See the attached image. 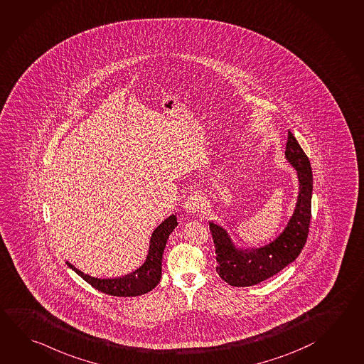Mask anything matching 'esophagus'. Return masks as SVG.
Returning a JSON list of instances; mask_svg holds the SVG:
<instances>
[{"mask_svg":"<svg viewBox=\"0 0 364 364\" xmlns=\"http://www.w3.org/2000/svg\"><path fill=\"white\" fill-rule=\"evenodd\" d=\"M185 210L190 214H195L198 213L201 208H203V198L200 195H191L190 198L186 200L185 203Z\"/></svg>","mask_w":364,"mask_h":364,"instance_id":"esophagus-1","label":"esophagus"}]
</instances>
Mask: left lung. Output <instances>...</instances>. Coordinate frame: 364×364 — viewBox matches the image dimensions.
Returning <instances> with one entry per match:
<instances>
[{"instance_id": "1", "label": "left lung", "mask_w": 364, "mask_h": 364, "mask_svg": "<svg viewBox=\"0 0 364 364\" xmlns=\"http://www.w3.org/2000/svg\"><path fill=\"white\" fill-rule=\"evenodd\" d=\"M284 156L298 174L299 195L292 217L278 237L258 249H240L222 225L209 223L215 245L217 272L219 277L231 286H252L277 274L298 258L306 242L311 223L313 174L309 159L290 131Z\"/></svg>"}]
</instances>
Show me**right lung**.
<instances>
[{"mask_svg": "<svg viewBox=\"0 0 364 364\" xmlns=\"http://www.w3.org/2000/svg\"><path fill=\"white\" fill-rule=\"evenodd\" d=\"M177 225H178L177 217L174 214L168 217L163 223H160L155 228V231L152 232L149 254L146 257L145 263L141 265L139 269L123 277H92L77 269L69 262H66V264L96 290L101 291L104 294L112 295V296H122V298L139 296L151 291L159 284L161 278V259L166 249V241Z\"/></svg>", "mask_w": 364, "mask_h": 364, "instance_id": "1", "label": "right lung"}]
</instances>
